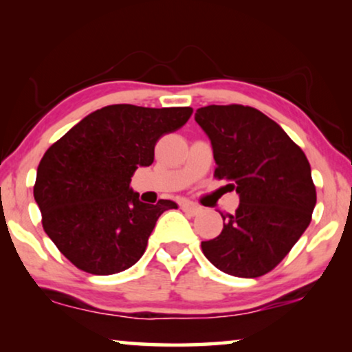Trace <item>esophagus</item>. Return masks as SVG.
I'll return each instance as SVG.
<instances>
[{
  "label": "esophagus",
  "instance_id": "obj_1",
  "mask_svg": "<svg viewBox=\"0 0 352 352\" xmlns=\"http://www.w3.org/2000/svg\"><path fill=\"white\" fill-rule=\"evenodd\" d=\"M181 206H182V210L187 211V213H190V214H199L201 211V206L192 204V201H184Z\"/></svg>",
  "mask_w": 352,
  "mask_h": 352
}]
</instances>
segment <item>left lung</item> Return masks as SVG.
Wrapping results in <instances>:
<instances>
[{
    "label": "left lung",
    "mask_w": 352,
    "mask_h": 352,
    "mask_svg": "<svg viewBox=\"0 0 352 352\" xmlns=\"http://www.w3.org/2000/svg\"><path fill=\"white\" fill-rule=\"evenodd\" d=\"M195 122L213 146L214 177L240 197L239 208L223 216V230L201 242V252L229 276L261 277L311 223L317 195L309 162L274 120L248 105H206Z\"/></svg>",
    "instance_id": "8db88e82"
}]
</instances>
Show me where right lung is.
<instances>
[{"label":"right lung","instance_id":"right-lung-1","mask_svg":"<svg viewBox=\"0 0 352 352\" xmlns=\"http://www.w3.org/2000/svg\"><path fill=\"white\" fill-rule=\"evenodd\" d=\"M192 112L107 105L47 148L33 197L47 237L74 266L110 276L139 261L157 219L177 205L142 204L129 182L139 166L152 165L158 139L184 126Z\"/></svg>","mask_w":352,"mask_h":352}]
</instances>
